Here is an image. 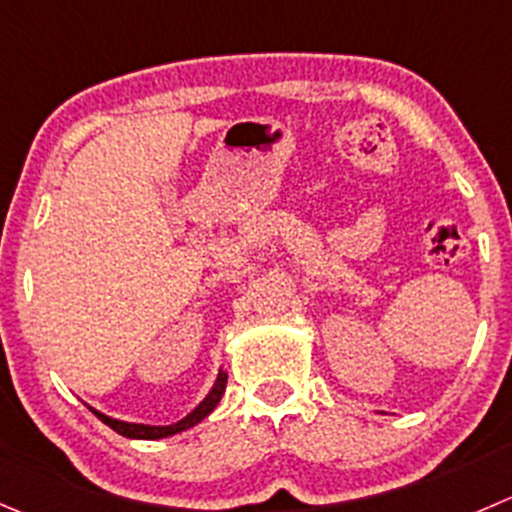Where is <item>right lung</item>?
<instances>
[{"label":"right lung","mask_w":512,"mask_h":512,"mask_svg":"<svg viewBox=\"0 0 512 512\" xmlns=\"http://www.w3.org/2000/svg\"><path fill=\"white\" fill-rule=\"evenodd\" d=\"M227 388V372L220 370L217 372V380L215 385H212V390L207 393V398L202 400L200 405H197L195 410H192L187 418H182L180 423H172V425H142V423H124V420H114L109 418V415L99 413V410L89 408L94 415H97L99 420H102L104 425H109V428L114 430V433L124 435V438H132V440H160V438H170V435H177L182 433V430L187 428H195L197 423H202V420L207 418V415L212 413V410L217 408V403L222 400V393H225Z\"/></svg>","instance_id":"add662e5"}]
</instances>
